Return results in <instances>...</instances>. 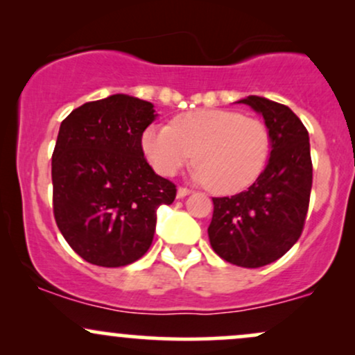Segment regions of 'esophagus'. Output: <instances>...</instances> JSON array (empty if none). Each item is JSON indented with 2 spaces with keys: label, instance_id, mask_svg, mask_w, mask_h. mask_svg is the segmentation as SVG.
<instances>
[{
  "label": "esophagus",
  "instance_id": "esophagus-1",
  "mask_svg": "<svg viewBox=\"0 0 355 355\" xmlns=\"http://www.w3.org/2000/svg\"><path fill=\"white\" fill-rule=\"evenodd\" d=\"M189 193H190V190L185 189V187H178V189H177V198L187 197V195H189Z\"/></svg>",
  "mask_w": 355,
  "mask_h": 355
}]
</instances>
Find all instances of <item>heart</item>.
<instances>
[{
  "instance_id": "1",
  "label": "heart",
  "mask_w": 355,
  "mask_h": 355,
  "mask_svg": "<svg viewBox=\"0 0 355 355\" xmlns=\"http://www.w3.org/2000/svg\"><path fill=\"white\" fill-rule=\"evenodd\" d=\"M141 146L153 168L173 177L191 155L195 180L215 193H235L255 182L267 164L270 135L263 121L229 110H193L180 113L172 125H152Z\"/></svg>"
}]
</instances>
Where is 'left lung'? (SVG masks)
<instances>
[{
	"label": "left lung",
	"instance_id": "left-lung-1",
	"mask_svg": "<svg viewBox=\"0 0 355 355\" xmlns=\"http://www.w3.org/2000/svg\"><path fill=\"white\" fill-rule=\"evenodd\" d=\"M237 103L263 116L270 158L245 191L214 198L209 239L223 260L257 268L280 259L302 234L312 189L311 144L307 128L285 105L255 95Z\"/></svg>",
	"mask_w": 355,
	"mask_h": 355
}]
</instances>
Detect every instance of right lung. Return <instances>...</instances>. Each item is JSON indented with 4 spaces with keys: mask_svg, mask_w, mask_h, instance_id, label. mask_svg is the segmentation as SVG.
<instances>
[{
    "mask_svg": "<svg viewBox=\"0 0 355 355\" xmlns=\"http://www.w3.org/2000/svg\"><path fill=\"white\" fill-rule=\"evenodd\" d=\"M157 118L150 101L116 95L88 101L60 125L51 158L53 211L81 259L123 267L152 245L157 209L177 189L146 164L141 135Z\"/></svg>",
    "mask_w": 355,
    "mask_h": 355,
    "instance_id": "right-lung-1",
    "label": "right lung"
}]
</instances>
